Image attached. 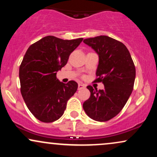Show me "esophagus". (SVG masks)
<instances>
[{
  "label": "esophagus",
  "instance_id": "esophagus-1",
  "mask_svg": "<svg viewBox=\"0 0 157 157\" xmlns=\"http://www.w3.org/2000/svg\"><path fill=\"white\" fill-rule=\"evenodd\" d=\"M85 88H86V86H85L84 84H82V83L78 84V90H81L82 89H85Z\"/></svg>",
  "mask_w": 157,
  "mask_h": 157
}]
</instances>
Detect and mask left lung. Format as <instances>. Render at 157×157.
I'll return each mask as SVG.
<instances>
[{
	"label": "left lung",
	"mask_w": 157,
	"mask_h": 157,
	"mask_svg": "<svg viewBox=\"0 0 157 157\" xmlns=\"http://www.w3.org/2000/svg\"><path fill=\"white\" fill-rule=\"evenodd\" d=\"M99 55L95 82H102L103 90L87 88L91 96L82 107L90 118L99 122L116 117L127 102L134 89L136 69L127 47L120 41L101 35L85 39Z\"/></svg>",
	"instance_id": "obj_1"
}]
</instances>
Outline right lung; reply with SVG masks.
I'll list each match as a JSON object with an SVG mask.
<instances>
[{
	"mask_svg": "<svg viewBox=\"0 0 157 157\" xmlns=\"http://www.w3.org/2000/svg\"><path fill=\"white\" fill-rule=\"evenodd\" d=\"M82 40L46 36L27 49L19 68L21 92L29 110L40 121L52 122L60 118L68 100L77 91L75 81L63 83L56 75Z\"/></svg>",
	"mask_w": 157,
	"mask_h": 157,
	"instance_id": "1",
	"label": "right lung"
}]
</instances>
